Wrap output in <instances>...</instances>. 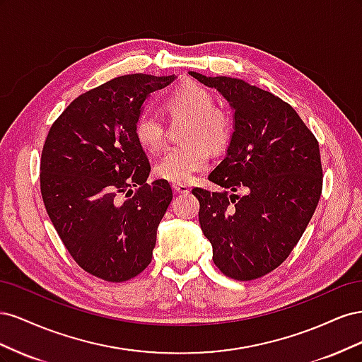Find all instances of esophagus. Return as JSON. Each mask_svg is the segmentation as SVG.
Listing matches in <instances>:
<instances>
[{
  "instance_id": "esophagus-1",
  "label": "esophagus",
  "mask_w": 362,
  "mask_h": 362,
  "mask_svg": "<svg viewBox=\"0 0 362 362\" xmlns=\"http://www.w3.org/2000/svg\"><path fill=\"white\" fill-rule=\"evenodd\" d=\"M172 189L177 193H189L190 192V187L187 184H172Z\"/></svg>"
}]
</instances>
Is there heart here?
I'll use <instances>...</instances> for the list:
<instances>
[{
  "instance_id": "obj_1",
  "label": "heart",
  "mask_w": 362,
  "mask_h": 362,
  "mask_svg": "<svg viewBox=\"0 0 362 362\" xmlns=\"http://www.w3.org/2000/svg\"><path fill=\"white\" fill-rule=\"evenodd\" d=\"M166 110L172 117H187L182 131L181 146L168 149L154 164L158 180L172 184L189 182L194 173L202 172L210 161L206 146L221 151L231 136V120L214 107L210 92L196 83H185L172 92L166 100ZM163 117L151 108L140 112L134 122V137L145 151L154 152L164 141Z\"/></svg>"
}]
</instances>
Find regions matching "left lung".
Returning <instances> with one entry per match:
<instances>
[{
    "label": "left lung",
    "mask_w": 362,
    "mask_h": 362,
    "mask_svg": "<svg viewBox=\"0 0 362 362\" xmlns=\"http://www.w3.org/2000/svg\"><path fill=\"white\" fill-rule=\"evenodd\" d=\"M189 75L216 89L234 112L226 156L208 175L223 190L193 189L201 229L223 275L261 278L286 261L319 204V144L294 108L273 93L229 76ZM238 188L245 197L226 192Z\"/></svg>",
    "instance_id": "8db88e82"
}]
</instances>
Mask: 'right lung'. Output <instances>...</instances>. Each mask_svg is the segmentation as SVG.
<instances>
[{
	"mask_svg": "<svg viewBox=\"0 0 362 362\" xmlns=\"http://www.w3.org/2000/svg\"><path fill=\"white\" fill-rule=\"evenodd\" d=\"M175 78L133 74L95 87L68 105L43 145L47 213L76 264L96 278L128 281L152 259L172 189L146 182L151 166L134 122L151 93Z\"/></svg>",
	"mask_w": 362,
	"mask_h": 362,
	"instance_id": "1",
	"label": "right lung"
}]
</instances>
